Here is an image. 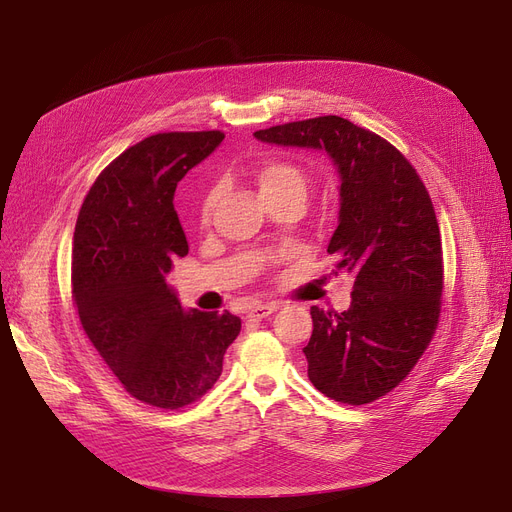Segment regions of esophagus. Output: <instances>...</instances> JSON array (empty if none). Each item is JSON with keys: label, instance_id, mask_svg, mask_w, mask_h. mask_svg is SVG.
Wrapping results in <instances>:
<instances>
[{"label": "esophagus", "instance_id": "obj_1", "mask_svg": "<svg viewBox=\"0 0 512 512\" xmlns=\"http://www.w3.org/2000/svg\"><path fill=\"white\" fill-rule=\"evenodd\" d=\"M278 307H280L278 303H253V305L249 307L247 314H249V318H255V320H263V318L272 316Z\"/></svg>", "mask_w": 512, "mask_h": 512}]
</instances>
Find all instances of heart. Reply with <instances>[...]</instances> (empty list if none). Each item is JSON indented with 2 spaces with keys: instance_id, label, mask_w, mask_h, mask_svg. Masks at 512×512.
<instances>
[{
  "instance_id": "1",
  "label": "heart",
  "mask_w": 512,
  "mask_h": 512,
  "mask_svg": "<svg viewBox=\"0 0 512 512\" xmlns=\"http://www.w3.org/2000/svg\"><path fill=\"white\" fill-rule=\"evenodd\" d=\"M251 177L255 180L261 198H268L274 194H299L301 198H305V175L299 167L284 163V161H268L259 165L257 169H253ZM215 203V192H209L205 203H203V217L207 219L211 215Z\"/></svg>"
}]
</instances>
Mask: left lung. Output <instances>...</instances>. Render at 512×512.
I'll return each instance as SVG.
<instances>
[{
  "label": "left lung",
  "mask_w": 512,
  "mask_h": 512,
  "mask_svg": "<svg viewBox=\"0 0 512 512\" xmlns=\"http://www.w3.org/2000/svg\"><path fill=\"white\" fill-rule=\"evenodd\" d=\"M253 136L324 152L339 173V221L326 251L353 278L351 305L341 314L311 307L314 330L303 353L318 391L370 404L406 379L439 320L443 261L429 192L402 152L343 117Z\"/></svg>",
  "instance_id": "obj_1"
}]
</instances>
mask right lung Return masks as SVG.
<instances>
[{"label": "right lung", "instance_id": "obj_1", "mask_svg": "<svg viewBox=\"0 0 512 512\" xmlns=\"http://www.w3.org/2000/svg\"><path fill=\"white\" fill-rule=\"evenodd\" d=\"M221 131L157 133L127 148L87 192L73 240V299L85 335L144 404L177 410L205 395L240 332L230 311L184 309L167 274L188 255L177 182Z\"/></svg>", "mask_w": 512, "mask_h": 512}]
</instances>
